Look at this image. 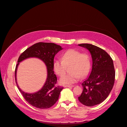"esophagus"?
<instances>
[{"label":"esophagus","instance_id":"esophagus-1","mask_svg":"<svg viewBox=\"0 0 127 127\" xmlns=\"http://www.w3.org/2000/svg\"><path fill=\"white\" fill-rule=\"evenodd\" d=\"M73 86H74V85H66L64 86L65 87H72Z\"/></svg>","mask_w":127,"mask_h":127}]
</instances>
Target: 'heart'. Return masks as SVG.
I'll return each mask as SVG.
<instances>
[{"mask_svg":"<svg viewBox=\"0 0 127 127\" xmlns=\"http://www.w3.org/2000/svg\"><path fill=\"white\" fill-rule=\"evenodd\" d=\"M61 60L54 61L53 69L55 73L62 76L66 71V66H69L70 73L62 77L60 82L62 84H72L78 80L80 77H84L91 68V61L86 53H81L79 51L71 49L64 52L61 56Z\"/></svg>","mask_w":127,"mask_h":127,"instance_id":"heart-1","label":"heart"}]
</instances>
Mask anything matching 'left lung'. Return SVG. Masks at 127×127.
Listing matches in <instances>:
<instances>
[{
    "label": "left lung",
    "instance_id": "obj_1",
    "mask_svg": "<svg viewBox=\"0 0 127 127\" xmlns=\"http://www.w3.org/2000/svg\"><path fill=\"white\" fill-rule=\"evenodd\" d=\"M78 46L87 49L91 54L92 70L82 83L83 91L79 101L87 106H93L103 102L113 87L115 70L111 56L103 49L92 44Z\"/></svg>",
    "mask_w": 127,
    "mask_h": 127
}]
</instances>
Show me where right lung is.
Wrapping results in <instances>:
<instances>
[{"label": "right lung", "instance_id": "1", "mask_svg": "<svg viewBox=\"0 0 127 127\" xmlns=\"http://www.w3.org/2000/svg\"><path fill=\"white\" fill-rule=\"evenodd\" d=\"M63 48L52 43L39 42L26 49L20 56L15 70V78L17 87L26 100L32 106L41 109L52 106L59 98L63 87L57 86V78L53 71L54 58L56 54ZM37 58L42 60L47 69V78L43 87L37 92L26 93L19 87L16 81V71L20 62L29 58Z\"/></svg>", "mask_w": 127, "mask_h": 127}]
</instances>
